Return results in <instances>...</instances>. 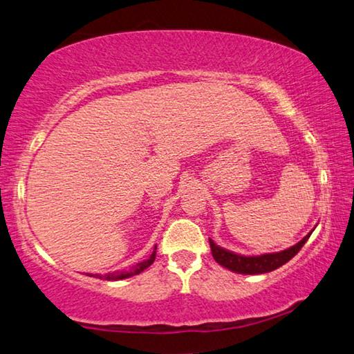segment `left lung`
<instances>
[{"label":"left lung","instance_id":"8db88e82","mask_svg":"<svg viewBox=\"0 0 354 354\" xmlns=\"http://www.w3.org/2000/svg\"><path fill=\"white\" fill-rule=\"evenodd\" d=\"M312 232L307 234L306 238H302L298 244L291 245L290 249L277 252V254H265V255H257V257H244L233 254V252L225 250L214 244V241L209 239L211 252L214 260L218 265L223 268H228L230 271L239 272V274H265L274 269L280 268L285 263L290 261L298 252L302 249V245L306 244V241L310 238Z\"/></svg>","mask_w":354,"mask_h":354}]
</instances>
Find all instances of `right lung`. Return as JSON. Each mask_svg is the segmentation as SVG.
Listing matches in <instances>:
<instances>
[{
	"mask_svg": "<svg viewBox=\"0 0 354 354\" xmlns=\"http://www.w3.org/2000/svg\"><path fill=\"white\" fill-rule=\"evenodd\" d=\"M156 249L157 248H154V252H153V254H151V257L148 258V260H145L142 263H137L136 266L129 268V269H126V271L106 274V276H104L102 279H105V280H121V279H127V277L136 276V274H140V272L145 271V269H147L148 266H151L154 263V260H156Z\"/></svg>",
	"mask_w": 354,
	"mask_h": 354,
	"instance_id": "obj_1",
	"label": "right lung"
}]
</instances>
